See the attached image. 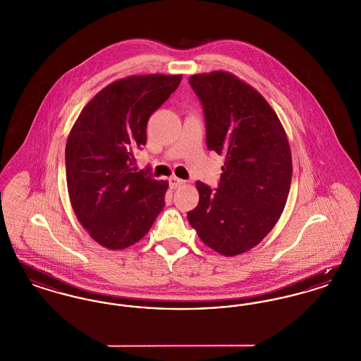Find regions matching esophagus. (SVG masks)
<instances>
[{
    "label": "esophagus",
    "mask_w": 361,
    "mask_h": 361,
    "mask_svg": "<svg viewBox=\"0 0 361 361\" xmlns=\"http://www.w3.org/2000/svg\"><path fill=\"white\" fill-rule=\"evenodd\" d=\"M185 184V181L184 180H181V178H178V177H176V176H173L169 178V185H171V188L176 189L178 188V187H181V185H184Z\"/></svg>",
    "instance_id": "obj_1"
}]
</instances>
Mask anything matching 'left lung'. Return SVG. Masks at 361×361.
<instances>
[{"label": "left lung", "instance_id": "8db88e82", "mask_svg": "<svg viewBox=\"0 0 361 361\" xmlns=\"http://www.w3.org/2000/svg\"><path fill=\"white\" fill-rule=\"evenodd\" d=\"M189 85L203 105L207 147L224 155V165L215 190L196 183L188 222L208 247L237 256L277 224L291 187V149L272 106L237 75L195 74Z\"/></svg>", "mask_w": 361, "mask_h": 361}]
</instances>
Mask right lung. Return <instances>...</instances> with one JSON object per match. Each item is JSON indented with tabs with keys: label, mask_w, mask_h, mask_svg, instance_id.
<instances>
[{
	"label": "right lung",
	"mask_w": 361,
	"mask_h": 361,
	"mask_svg": "<svg viewBox=\"0 0 361 361\" xmlns=\"http://www.w3.org/2000/svg\"><path fill=\"white\" fill-rule=\"evenodd\" d=\"M183 75H130L102 89L70 131L65 161L70 203L89 235L111 250L142 240L165 207L168 181L134 166L150 116Z\"/></svg>",
	"instance_id": "add662e5"
}]
</instances>
